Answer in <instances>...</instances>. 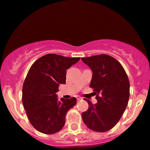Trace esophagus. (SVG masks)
<instances>
[{"instance_id":"obj_1","label":"esophagus","mask_w":150,"mask_h":150,"mask_svg":"<svg viewBox=\"0 0 150 150\" xmlns=\"http://www.w3.org/2000/svg\"><path fill=\"white\" fill-rule=\"evenodd\" d=\"M76 98H77V100H82V99H83L81 97H80V96H76Z\"/></svg>"}]
</instances>
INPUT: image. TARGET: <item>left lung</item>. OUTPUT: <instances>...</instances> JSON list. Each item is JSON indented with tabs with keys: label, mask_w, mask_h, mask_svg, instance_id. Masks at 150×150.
Instances as JSON below:
<instances>
[{
	"label": "left lung",
	"mask_w": 150,
	"mask_h": 150,
	"mask_svg": "<svg viewBox=\"0 0 150 150\" xmlns=\"http://www.w3.org/2000/svg\"><path fill=\"white\" fill-rule=\"evenodd\" d=\"M81 59L93 71L90 87L98 100L93 105L88 100V109L82 113L83 122L94 132H107L119 122L127 108L130 88L128 76L121 63L109 55Z\"/></svg>",
	"instance_id": "8db88e82"
}]
</instances>
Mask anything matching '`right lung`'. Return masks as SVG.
<instances>
[{"mask_svg": "<svg viewBox=\"0 0 150 150\" xmlns=\"http://www.w3.org/2000/svg\"><path fill=\"white\" fill-rule=\"evenodd\" d=\"M80 59L47 54L30 67L23 85L22 101L28 119L39 132L52 134L64 127L66 113L77 99L58 100L56 93L59 85L65 84L66 70Z\"/></svg>", "mask_w": 150, "mask_h": 150, "instance_id": "right-lung-1", "label": "right lung"}]
</instances>
